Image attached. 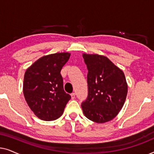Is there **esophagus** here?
I'll return each mask as SVG.
<instances>
[{"mask_svg":"<svg viewBox=\"0 0 154 154\" xmlns=\"http://www.w3.org/2000/svg\"><path fill=\"white\" fill-rule=\"evenodd\" d=\"M75 93L71 94V99H72V100H74V99H75Z\"/></svg>","mask_w":154,"mask_h":154,"instance_id":"34e87169","label":"esophagus"}]
</instances>
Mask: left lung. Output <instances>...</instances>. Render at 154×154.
I'll list each match as a JSON object with an SVG mask.
<instances>
[{"label": "left lung", "mask_w": 154, "mask_h": 154, "mask_svg": "<svg viewBox=\"0 0 154 154\" xmlns=\"http://www.w3.org/2000/svg\"><path fill=\"white\" fill-rule=\"evenodd\" d=\"M88 70V96L81 104L90 121L104 123L113 120L123 108L128 94L123 71L106 56L83 54Z\"/></svg>", "instance_id": "obj_1"}]
</instances>
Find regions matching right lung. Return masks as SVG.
<instances>
[{"instance_id":"1","label":"right lung","mask_w":154,"mask_h":154,"mask_svg":"<svg viewBox=\"0 0 154 154\" xmlns=\"http://www.w3.org/2000/svg\"><path fill=\"white\" fill-rule=\"evenodd\" d=\"M71 53L45 55L31 65L24 73L23 93L25 100L38 119L54 121L62 115L71 96L63 88L60 74Z\"/></svg>"}]
</instances>
